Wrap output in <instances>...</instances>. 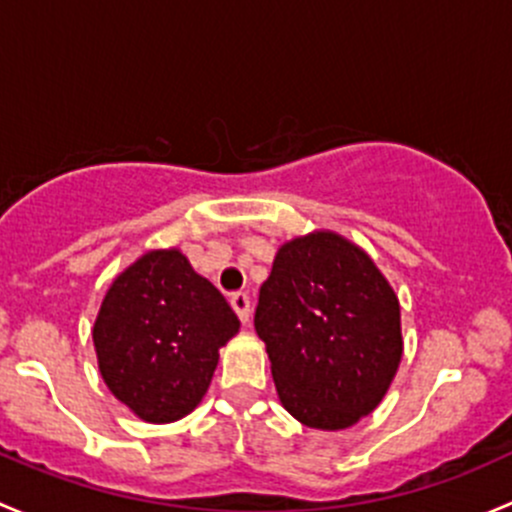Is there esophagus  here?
<instances>
[{"instance_id":"esophagus-1","label":"esophagus","mask_w":512,"mask_h":512,"mask_svg":"<svg viewBox=\"0 0 512 512\" xmlns=\"http://www.w3.org/2000/svg\"><path fill=\"white\" fill-rule=\"evenodd\" d=\"M229 300H231V308L236 310V315H239L241 323H246V320H249V315H251V298H249V295L234 293Z\"/></svg>"}]
</instances>
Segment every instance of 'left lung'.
Segmentation results:
<instances>
[{
  "label": "left lung",
  "mask_w": 512,
  "mask_h": 512,
  "mask_svg": "<svg viewBox=\"0 0 512 512\" xmlns=\"http://www.w3.org/2000/svg\"><path fill=\"white\" fill-rule=\"evenodd\" d=\"M254 325L278 399L313 429H347L374 412L402 362L397 295L372 258L335 231L278 249Z\"/></svg>",
  "instance_id": "1"
}]
</instances>
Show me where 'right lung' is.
<instances>
[{"instance_id": "1", "label": "right lung", "mask_w": 512, "mask_h": 512, "mask_svg": "<svg viewBox=\"0 0 512 512\" xmlns=\"http://www.w3.org/2000/svg\"><path fill=\"white\" fill-rule=\"evenodd\" d=\"M239 318L179 249L130 263L100 303L93 345L115 399L150 424L194 412Z\"/></svg>"}]
</instances>
